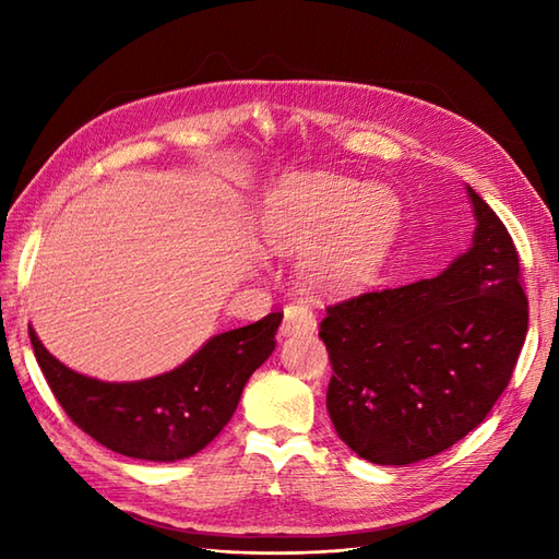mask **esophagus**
<instances>
[{
  "label": "esophagus",
  "instance_id": "obj_1",
  "mask_svg": "<svg viewBox=\"0 0 559 559\" xmlns=\"http://www.w3.org/2000/svg\"><path fill=\"white\" fill-rule=\"evenodd\" d=\"M286 319L281 324V336H307L314 334L317 331V319L312 314V310L302 302H293L283 310Z\"/></svg>",
  "mask_w": 559,
  "mask_h": 559
}]
</instances>
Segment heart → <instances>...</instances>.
Here are the masks:
<instances>
[{"mask_svg":"<svg viewBox=\"0 0 559 559\" xmlns=\"http://www.w3.org/2000/svg\"><path fill=\"white\" fill-rule=\"evenodd\" d=\"M401 225V201L382 185L305 173L283 180L261 213L271 252L300 259V278L317 293L348 295L382 269Z\"/></svg>","mask_w":559,"mask_h":559,"instance_id":"b5f03b06","label":"heart"}]
</instances>
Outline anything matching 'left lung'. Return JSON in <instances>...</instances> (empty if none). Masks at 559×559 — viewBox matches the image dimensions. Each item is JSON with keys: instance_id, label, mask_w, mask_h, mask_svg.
<instances>
[{"instance_id": "8db88e82", "label": "left lung", "mask_w": 559, "mask_h": 559, "mask_svg": "<svg viewBox=\"0 0 559 559\" xmlns=\"http://www.w3.org/2000/svg\"><path fill=\"white\" fill-rule=\"evenodd\" d=\"M471 247L435 278L329 307L319 329L338 437L379 466H408L478 427L512 379L528 329L516 247L466 185Z\"/></svg>"}]
</instances>
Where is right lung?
I'll return each mask as SVG.
<instances>
[{"label":"right lung","instance_id":"right-lung-1","mask_svg":"<svg viewBox=\"0 0 559 559\" xmlns=\"http://www.w3.org/2000/svg\"><path fill=\"white\" fill-rule=\"evenodd\" d=\"M283 312L211 336L175 370L139 382H100L47 350L33 326L31 343L59 406L83 432L117 454L180 461L213 442L240 403L247 379L276 348Z\"/></svg>","mask_w":559,"mask_h":559}]
</instances>
